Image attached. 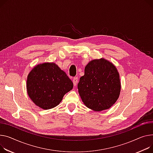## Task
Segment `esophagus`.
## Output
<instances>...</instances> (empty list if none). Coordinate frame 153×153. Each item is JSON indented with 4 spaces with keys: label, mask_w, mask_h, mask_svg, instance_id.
Instances as JSON below:
<instances>
[{
    "label": "esophagus",
    "mask_w": 153,
    "mask_h": 153,
    "mask_svg": "<svg viewBox=\"0 0 153 153\" xmlns=\"http://www.w3.org/2000/svg\"><path fill=\"white\" fill-rule=\"evenodd\" d=\"M73 84L74 86H76L77 85V83L78 82V77H74L73 79Z\"/></svg>",
    "instance_id": "esophagus-1"
}]
</instances>
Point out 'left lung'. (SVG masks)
I'll return each mask as SVG.
<instances>
[{
	"instance_id": "left-lung-1",
	"label": "left lung",
	"mask_w": 153,
	"mask_h": 153,
	"mask_svg": "<svg viewBox=\"0 0 153 153\" xmlns=\"http://www.w3.org/2000/svg\"><path fill=\"white\" fill-rule=\"evenodd\" d=\"M77 88L87 108L97 111L109 109L120 94L119 73L113 64L105 59L91 61L85 68L84 76L80 78Z\"/></svg>"
}]
</instances>
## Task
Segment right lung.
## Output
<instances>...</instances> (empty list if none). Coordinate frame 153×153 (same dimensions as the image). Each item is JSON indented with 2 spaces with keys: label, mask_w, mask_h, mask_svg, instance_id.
I'll use <instances>...</instances> for the list:
<instances>
[{
  "label": "right lung",
  "mask_w": 153,
  "mask_h": 153,
  "mask_svg": "<svg viewBox=\"0 0 153 153\" xmlns=\"http://www.w3.org/2000/svg\"><path fill=\"white\" fill-rule=\"evenodd\" d=\"M26 87L28 95L37 106L49 109L59 105L64 95L72 90L73 83L56 64L45 63L31 70Z\"/></svg>",
  "instance_id": "right-lung-1"
}]
</instances>
